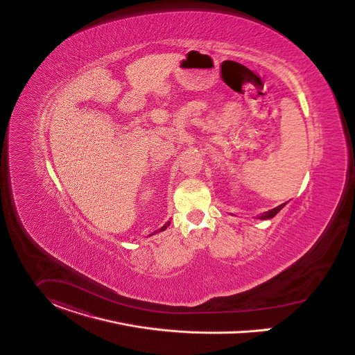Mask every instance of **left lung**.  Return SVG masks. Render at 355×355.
<instances>
[{"mask_svg": "<svg viewBox=\"0 0 355 355\" xmlns=\"http://www.w3.org/2000/svg\"><path fill=\"white\" fill-rule=\"evenodd\" d=\"M284 205H285V203H284ZM284 205H280V206H277V207H275V209H272V210L262 214V215H260L261 219H270V218H273L276 214L279 213V211L283 209Z\"/></svg>", "mask_w": 355, "mask_h": 355, "instance_id": "obj_1", "label": "left lung"}]
</instances>
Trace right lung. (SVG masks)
Wrapping results in <instances>:
<instances>
[{"label": "right lung", "mask_w": 355, "mask_h": 355, "mask_svg": "<svg viewBox=\"0 0 355 355\" xmlns=\"http://www.w3.org/2000/svg\"><path fill=\"white\" fill-rule=\"evenodd\" d=\"M169 223H171V222L168 220V222H166V225H164L162 229H159V230H157V232H155V233H159V232H163V230H166V227L169 226ZM155 233H153V234H155Z\"/></svg>", "instance_id": "obj_1"}]
</instances>
